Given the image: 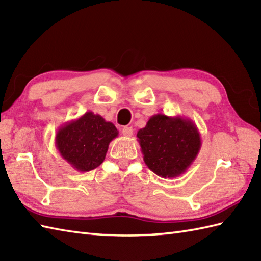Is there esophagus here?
Here are the masks:
<instances>
[{
  "label": "esophagus",
  "instance_id": "34e87169",
  "mask_svg": "<svg viewBox=\"0 0 261 261\" xmlns=\"http://www.w3.org/2000/svg\"><path fill=\"white\" fill-rule=\"evenodd\" d=\"M122 135L124 137H131L134 135V129H132L131 126H124L123 129H122Z\"/></svg>",
  "mask_w": 261,
  "mask_h": 261
}]
</instances>
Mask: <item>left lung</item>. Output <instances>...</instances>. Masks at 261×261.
Returning a JSON list of instances; mask_svg holds the SVG:
<instances>
[{
  "instance_id": "obj_1",
  "label": "left lung",
  "mask_w": 261,
  "mask_h": 261,
  "mask_svg": "<svg viewBox=\"0 0 261 261\" xmlns=\"http://www.w3.org/2000/svg\"><path fill=\"white\" fill-rule=\"evenodd\" d=\"M148 168L163 178H175L191 167L202 146L196 124L182 116L152 115L137 134Z\"/></svg>"
}]
</instances>
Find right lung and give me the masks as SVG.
Returning a JSON list of instances; mask_svg holds the SVG:
<instances>
[{
	"instance_id": "1",
	"label": "right lung",
	"mask_w": 261,
	"mask_h": 261,
	"mask_svg": "<svg viewBox=\"0 0 261 261\" xmlns=\"http://www.w3.org/2000/svg\"><path fill=\"white\" fill-rule=\"evenodd\" d=\"M119 131L112 122L88 111L81 118L66 122L57 130L56 148L66 162L84 173L95 169L107 156L110 142Z\"/></svg>"
}]
</instances>
